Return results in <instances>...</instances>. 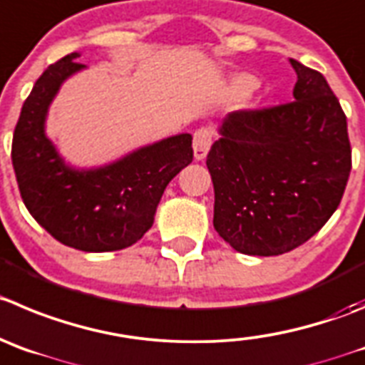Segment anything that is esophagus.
I'll return each mask as SVG.
<instances>
[{"label": "esophagus", "instance_id": "obj_1", "mask_svg": "<svg viewBox=\"0 0 365 365\" xmlns=\"http://www.w3.org/2000/svg\"><path fill=\"white\" fill-rule=\"evenodd\" d=\"M212 129L209 128H200L194 131L192 136V149H194V158L203 160L209 153L210 144H212Z\"/></svg>", "mask_w": 365, "mask_h": 365}]
</instances>
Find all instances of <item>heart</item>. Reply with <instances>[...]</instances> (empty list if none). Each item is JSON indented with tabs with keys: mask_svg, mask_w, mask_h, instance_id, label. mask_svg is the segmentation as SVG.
Wrapping results in <instances>:
<instances>
[{
	"mask_svg": "<svg viewBox=\"0 0 365 365\" xmlns=\"http://www.w3.org/2000/svg\"><path fill=\"white\" fill-rule=\"evenodd\" d=\"M255 86V79L252 75H237L232 81V91L236 95H245Z\"/></svg>",
	"mask_w": 365,
	"mask_h": 365,
	"instance_id": "b5f03b06",
	"label": "heart"
}]
</instances>
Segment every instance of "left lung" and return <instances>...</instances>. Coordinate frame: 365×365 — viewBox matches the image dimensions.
<instances>
[{"label":"left lung","instance_id":"left-lung-1","mask_svg":"<svg viewBox=\"0 0 365 365\" xmlns=\"http://www.w3.org/2000/svg\"><path fill=\"white\" fill-rule=\"evenodd\" d=\"M290 63L295 101L230 113L207 155L214 229L241 254L306 243L336 210L351 171L339 98L321 71Z\"/></svg>","mask_w":365,"mask_h":365}]
</instances>
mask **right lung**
Listing matches in <instances>:
<instances>
[{"label":"right lung","instance_id":"obj_1","mask_svg":"<svg viewBox=\"0 0 365 365\" xmlns=\"http://www.w3.org/2000/svg\"><path fill=\"white\" fill-rule=\"evenodd\" d=\"M77 57L50 64L26 97L14 129V173L23 203L50 236L75 250H122L151 229L167 183L192 162V136H171L95 171L64 165L44 136V117L61 83L84 68Z\"/></svg>","mask_w":365,"mask_h":365}]
</instances>
